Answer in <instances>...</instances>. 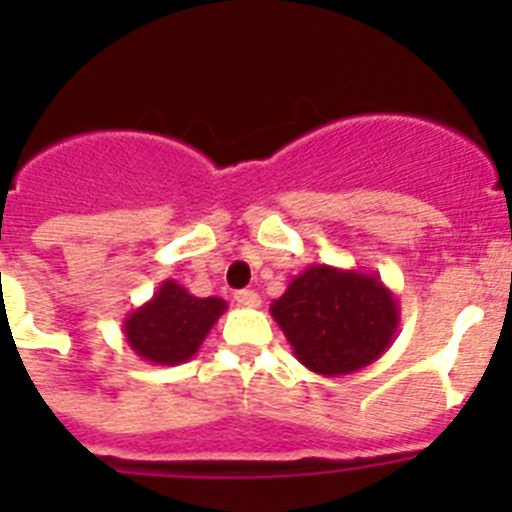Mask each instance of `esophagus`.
<instances>
[{"instance_id": "1", "label": "esophagus", "mask_w": 512, "mask_h": 512, "mask_svg": "<svg viewBox=\"0 0 512 512\" xmlns=\"http://www.w3.org/2000/svg\"><path fill=\"white\" fill-rule=\"evenodd\" d=\"M235 302L243 307H259L261 297L253 292V289H241V292H235Z\"/></svg>"}]
</instances>
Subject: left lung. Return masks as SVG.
I'll list each match as a JSON object with an SVG mask.
<instances>
[{
	"mask_svg": "<svg viewBox=\"0 0 512 512\" xmlns=\"http://www.w3.org/2000/svg\"><path fill=\"white\" fill-rule=\"evenodd\" d=\"M269 310L297 361L320 377L374 364L400 328L397 297L379 274L328 264L307 266Z\"/></svg>",
	"mask_w": 512,
	"mask_h": 512,
	"instance_id": "8db88e82",
	"label": "left lung"
}]
</instances>
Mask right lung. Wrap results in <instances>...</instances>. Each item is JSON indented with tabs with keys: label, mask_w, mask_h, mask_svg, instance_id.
<instances>
[{
	"label": "right lung",
	"mask_w": 512,
	"mask_h": 512,
	"mask_svg": "<svg viewBox=\"0 0 512 512\" xmlns=\"http://www.w3.org/2000/svg\"><path fill=\"white\" fill-rule=\"evenodd\" d=\"M228 310L220 297H194L174 279L161 282L148 302L122 320L125 341L135 356L158 366H176L192 359L202 341Z\"/></svg>",
	"instance_id": "obj_1"
}]
</instances>
